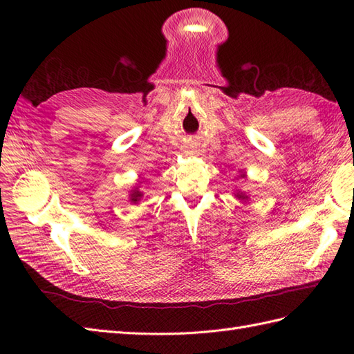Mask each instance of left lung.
I'll list each match as a JSON object with an SVG mask.
<instances>
[{
  "label": "left lung",
  "mask_w": 354,
  "mask_h": 354,
  "mask_svg": "<svg viewBox=\"0 0 354 354\" xmlns=\"http://www.w3.org/2000/svg\"><path fill=\"white\" fill-rule=\"evenodd\" d=\"M240 178H246V173H245V170H240ZM234 196H236V199H239V201H242V202H248L250 201V196H248V194L245 193V192H242V190H237L236 193H234Z\"/></svg>",
  "instance_id": "obj_1"
}]
</instances>
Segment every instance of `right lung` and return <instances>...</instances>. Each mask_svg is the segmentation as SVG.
<instances>
[{
    "instance_id": "obj_1",
    "label": "right lung",
    "mask_w": 354,
    "mask_h": 354,
    "mask_svg": "<svg viewBox=\"0 0 354 354\" xmlns=\"http://www.w3.org/2000/svg\"><path fill=\"white\" fill-rule=\"evenodd\" d=\"M145 196V193L140 190V185L133 187V189L129 192V202L131 204H140V201Z\"/></svg>"
}]
</instances>
